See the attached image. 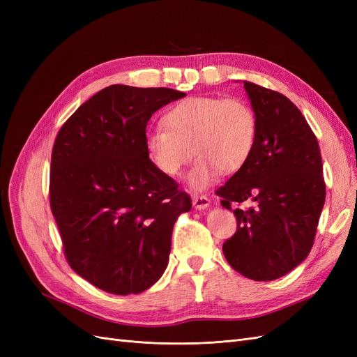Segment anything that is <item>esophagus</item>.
I'll use <instances>...</instances> for the list:
<instances>
[{"mask_svg":"<svg viewBox=\"0 0 357 357\" xmlns=\"http://www.w3.org/2000/svg\"><path fill=\"white\" fill-rule=\"evenodd\" d=\"M192 204H193V207H195L197 210H204V208H207L208 205H210V199L205 197V195H195L192 198Z\"/></svg>","mask_w":357,"mask_h":357,"instance_id":"esophagus-1","label":"esophagus"}]
</instances>
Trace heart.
<instances>
[{
    "label": "heart",
    "instance_id": "obj_1",
    "mask_svg": "<svg viewBox=\"0 0 357 357\" xmlns=\"http://www.w3.org/2000/svg\"><path fill=\"white\" fill-rule=\"evenodd\" d=\"M164 123L147 131V153L164 174L178 176L195 152L188 181L197 190L210 186L219 171L243 168L257 138L256 113L240 98L190 96L171 107Z\"/></svg>",
    "mask_w": 357,
    "mask_h": 357
}]
</instances>
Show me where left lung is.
<instances>
[{
	"mask_svg": "<svg viewBox=\"0 0 357 357\" xmlns=\"http://www.w3.org/2000/svg\"><path fill=\"white\" fill-rule=\"evenodd\" d=\"M257 117L253 153L215 190L225 208H235L236 232L223 243L229 265L247 278L271 282L308 256L326 197L317 138L287 96L244 82Z\"/></svg>",
	"mask_w": 357,
	"mask_h": 357,
	"instance_id": "8db88e82",
	"label": "left lung"
}]
</instances>
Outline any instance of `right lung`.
<instances>
[{
	"label": "right lung",
	"instance_id": "1",
	"mask_svg": "<svg viewBox=\"0 0 357 357\" xmlns=\"http://www.w3.org/2000/svg\"><path fill=\"white\" fill-rule=\"evenodd\" d=\"M186 96L112 84L62 125L52 150L50 208L70 266L113 295L142 294L168 265L171 234L190 197L149 159L146 126Z\"/></svg>",
	"mask_w": 357,
	"mask_h": 357
}]
</instances>
